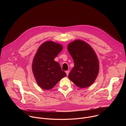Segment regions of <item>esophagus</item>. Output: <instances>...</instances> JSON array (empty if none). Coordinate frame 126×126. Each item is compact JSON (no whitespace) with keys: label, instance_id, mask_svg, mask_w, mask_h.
Masks as SVG:
<instances>
[{"label":"esophagus","instance_id":"esophagus-1","mask_svg":"<svg viewBox=\"0 0 126 126\" xmlns=\"http://www.w3.org/2000/svg\"><path fill=\"white\" fill-rule=\"evenodd\" d=\"M66 73L67 74V76L68 75L69 73V70H67V71H66Z\"/></svg>","mask_w":126,"mask_h":126}]
</instances>
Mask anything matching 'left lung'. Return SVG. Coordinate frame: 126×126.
Returning a JSON list of instances; mask_svg holds the SVG:
<instances>
[{
    "mask_svg": "<svg viewBox=\"0 0 126 126\" xmlns=\"http://www.w3.org/2000/svg\"><path fill=\"white\" fill-rule=\"evenodd\" d=\"M68 50L74 62L68 75L69 79L80 88L91 85L99 70V61L93 49L85 42L77 40L68 45Z\"/></svg>",
    "mask_w": 126,
    "mask_h": 126,
    "instance_id": "1",
    "label": "left lung"
}]
</instances>
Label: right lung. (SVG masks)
I'll use <instances>...</instances> for the list:
<instances>
[{"mask_svg": "<svg viewBox=\"0 0 126 126\" xmlns=\"http://www.w3.org/2000/svg\"><path fill=\"white\" fill-rule=\"evenodd\" d=\"M61 45L46 41L38 48L32 63V71L38 85L42 89L50 90L66 76L54 58L62 51Z\"/></svg>", "mask_w": 126, "mask_h": 126, "instance_id": "right-lung-1", "label": "right lung"}]
</instances>
